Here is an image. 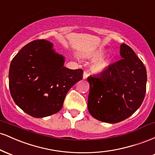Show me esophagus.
<instances>
[{
	"label": "esophagus",
	"mask_w": 155,
	"mask_h": 155,
	"mask_svg": "<svg viewBox=\"0 0 155 155\" xmlns=\"http://www.w3.org/2000/svg\"><path fill=\"white\" fill-rule=\"evenodd\" d=\"M88 76V74L87 71H84L83 74V79H86Z\"/></svg>",
	"instance_id": "obj_1"
}]
</instances>
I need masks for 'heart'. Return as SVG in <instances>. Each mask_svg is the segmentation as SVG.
<instances>
[{"label": "heart", "mask_w": 155, "mask_h": 155, "mask_svg": "<svg viewBox=\"0 0 155 155\" xmlns=\"http://www.w3.org/2000/svg\"><path fill=\"white\" fill-rule=\"evenodd\" d=\"M106 51L104 49H97L85 55L88 59L94 60L90 65V70L93 74H103L111 65L112 63L111 58L104 55Z\"/></svg>", "instance_id": "heart-1"}]
</instances>
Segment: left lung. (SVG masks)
Returning a JSON list of instances; mask_svg holds the SVG:
<instances>
[{
  "label": "left lung",
  "mask_w": 155,
  "mask_h": 155,
  "mask_svg": "<svg viewBox=\"0 0 155 155\" xmlns=\"http://www.w3.org/2000/svg\"><path fill=\"white\" fill-rule=\"evenodd\" d=\"M122 60L100 75L89 76L88 111L96 120L117 123L130 117L143 102L147 70L129 46L120 45Z\"/></svg>",
  "instance_id": "left-lung-1"
}]
</instances>
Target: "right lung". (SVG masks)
Returning <instances> with one entry per match:
<instances>
[{
    "label": "right lung",
    "instance_id": "right-lung-1",
    "mask_svg": "<svg viewBox=\"0 0 155 155\" xmlns=\"http://www.w3.org/2000/svg\"><path fill=\"white\" fill-rule=\"evenodd\" d=\"M64 63L65 57L49 41H33L22 47L11 62L8 74L15 104L35 118L59 111L67 92L83 75L81 69L67 68Z\"/></svg>",
    "mask_w": 155,
    "mask_h": 155
}]
</instances>
